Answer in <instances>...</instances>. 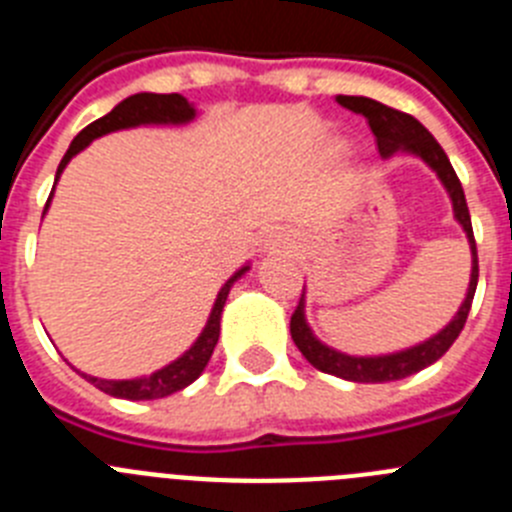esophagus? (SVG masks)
I'll return each mask as SVG.
<instances>
[{
	"instance_id": "esophagus-1",
	"label": "esophagus",
	"mask_w": 512,
	"mask_h": 512,
	"mask_svg": "<svg viewBox=\"0 0 512 512\" xmlns=\"http://www.w3.org/2000/svg\"><path fill=\"white\" fill-rule=\"evenodd\" d=\"M271 246L289 248V246H292V243H289V238H282V235H274V241H271Z\"/></svg>"
}]
</instances>
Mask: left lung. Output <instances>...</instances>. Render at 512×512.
<instances>
[{"label": "left lung", "mask_w": 512, "mask_h": 512, "mask_svg": "<svg viewBox=\"0 0 512 512\" xmlns=\"http://www.w3.org/2000/svg\"><path fill=\"white\" fill-rule=\"evenodd\" d=\"M336 99L338 104L346 107V110L359 112V115L366 117L374 138H377L379 156L390 158L395 151L415 153V156L423 158L425 164L436 171L438 179H441V184L446 187V192H449L451 197L454 217L459 220L464 233H467L469 248H472V277H469L467 297L461 302L454 320H451L443 330H438L436 336L428 338V341L418 343V346L413 348H405V351H397V354L348 356L336 351V348L320 343L305 320V292H302L300 302H297V310L292 312V320H289V333H292V341L297 343L302 356H305L315 369H320V372L325 374H336V377L348 379V382H395V379L410 377V374L420 372V369H425V366H431L433 361L441 359V356L451 348V343L459 338L464 323H467V315L469 310H472V300L474 292H477L479 279L477 243H474L472 233V217H469L467 197H464V189H461L459 176H456L449 156L443 153V148L438 146V140L433 138L413 115L392 110L387 104L369 97H346V94H338Z\"/></svg>", "instance_id": "left-lung-1"}]
</instances>
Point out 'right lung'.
<instances>
[{
    "label": "right lung",
    "mask_w": 512,
    "mask_h": 512,
    "mask_svg": "<svg viewBox=\"0 0 512 512\" xmlns=\"http://www.w3.org/2000/svg\"><path fill=\"white\" fill-rule=\"evenodd\" d=\"M194 107L187 102V97L182 94H151V92H140L133 94V97L122 99L115 110L107 112L104 117L94 120L92 125L81 130L74 140H71L69 151L61 158L56 171V182L61 171L66 169L71 158L79 151L92 143L94 138L107 133H115V130L125 128H138V125H184V122L194 120ZM53 197V192H51ZM51 197L45 202V210L51 205ZM248 271V266H243L241 271H235L233 277L223 284V289L217 292V300L212 305L210 318H207V325L202 328L200 338L189 346V351H184L182 356L171 364H166L164 369L148 374V377H135V379H99L89 377V374H81V377L92 382L97 390L107 392L112 397H122V400H158V397H169L174 392L184 390L194 379L205 372L207 361H210L212 351L217 346V338H220V315H223L225 300H228L230 287L235 284V279H241Z\"/></svg>",
    "instance_id": "1"
}]
</instances>
